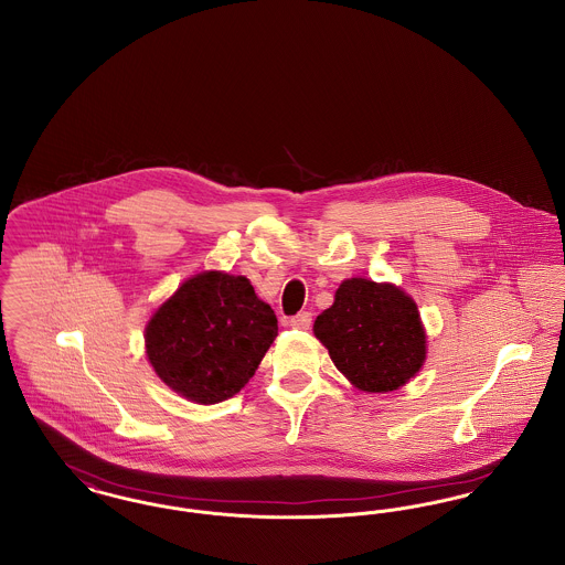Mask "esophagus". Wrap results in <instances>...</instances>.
<instances>
[{"label": "esophagus", "mask_w": 565, "mask_h": 565, "mask_svg": "<svg viewBox=\"0 0 565 565\" xmlns=\"http://www.w3.org/2000/svg\"><path fill=\"white\" fill-rule=\"evenodd\" d=\"M311 322H313V316H311L309 311H300V313H296L295 318L290 320V326L298 328V330H309Z\"/></svg>", "instance_id": "obj_1"}]
</instances>
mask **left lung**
Returning <instances> with one entry per match:
<instances>
[{"mask_svg":"<svg viewBox=\"0 0 565 565\" xmlns=\"http://www.w3.org/2000/svg\"><path fill=\"white\" fill-rule=\"evenodd\" d=\"M334 366L364 392H394L422 369L426 332L417 305L392 284L353 277L313 323Z\"/></svg>","mask_w":565,"mask_h":565,"instance_id":"left-lung-1","label":"left lung"}]
</instances>
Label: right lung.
<instances>
[{
  "mask_svg": "<svg viewBox=\"0 0 565 565\" xmlns=\"http://www.w3.org/2000/svg\"><path fill=\"white\" fill-rule=\"evenodd\" d=\"M277 337V318L245 277H190L152 316L146 351L162 381L192 403L233 398Z\"/></svg>",
  "mask_w": 565,
  "mask_h": 565,
  "instance_id": "add662e5",
  "label": "right lung"
}]
</instances>
